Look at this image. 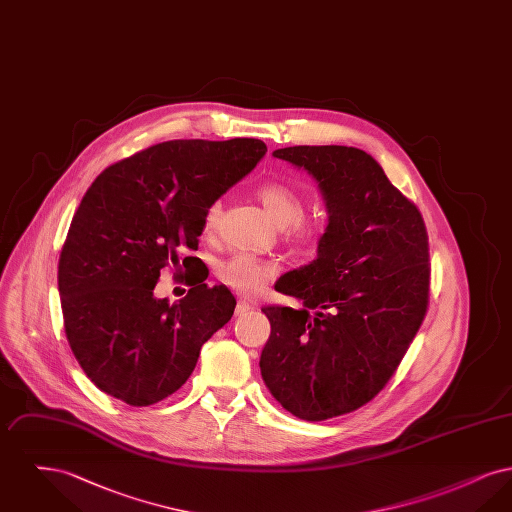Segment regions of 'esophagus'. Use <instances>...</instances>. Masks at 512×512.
<instances>
[{
    "mask_svg": "<svg viewBox=\"0 0 512 512\" xmlns=\"http://www.w3.org/2000/svg\"><path fill=\"white\" fill-rule=\"evenodd\" d=\"M249 309H251L249 301H245V299H240V301H238V305H236V317H242V315H245V313H247Z\"/></svg>",
    "mask_w": 512,
    "mask_h": 512,
    "instance_id": "1",
    "label": "esophagus"
}]
</instances>
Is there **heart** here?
<instances>
[{
  "label": "heart",
  "instance_id": "b5f03b06",
  "mask_svg": "<svg viewBox=\"0 0 512 512\" xmlns=\"http://www.w3.org/2000/svg\"><path fill=\"white\" fill-rule=\"evenodd\" d=\"M257 197L267 209L276 226L284 228L286 238L293 244H311L322 234V220L303 215L305 201L295 188L282 182H265L257 188ZM220 217V201L209 203L203 215L205 232H213ZM276 267L249 253H236L226 259L219 268L222 284L240 293H255L270 278Z\"/></svg>",
  "mask_w": 512,
  "mask_h": 512
}]
</instances>
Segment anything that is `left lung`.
Here are the masks:
<instances>
[{
	"label": "left lung",
	"mask_w": 512,
	"mask_h": 512,
	"mask_svg": "<svg viewBox=\"0 0 512 512\" xmlns=\"http://www.w3.org/2000/svg\"><path fill=\"white\" fill-rule=\"evenodd\" d=\"M318 182L330 222L318 257L276 290L303 309L267 305L261 374L303 420L353 413L386 388L430 303L426 224L382 167L357 147L293 146L272 153Z\"/></svg>",
	"instance_id": "8db88e82"
}]
</instances>
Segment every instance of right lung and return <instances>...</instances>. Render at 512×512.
I'll return each instance as SVG.
<instances>
[{
  "label": "right lung",
  "instance_id": "obj_1",
  "mask_svg": "<svg viewBox=\"0 0 512 512\" xmlns=\"http://www.w3.org/2000/svg\"><path fill=\"white\" fill-rule=\"evenodd\" d=\"M267 153L255 138L171 140L107 167L74 213L59 255L65 334L86 376L107 395L147 407L190 378L201 345L236 307L222 286L186 276L188 293L153 295L161 270L180 272L203 215ZM197 257H184L188 268Z\"/></svg>",
  "mask_w": 512,
  "mask_h": 512
}]
</instances>
